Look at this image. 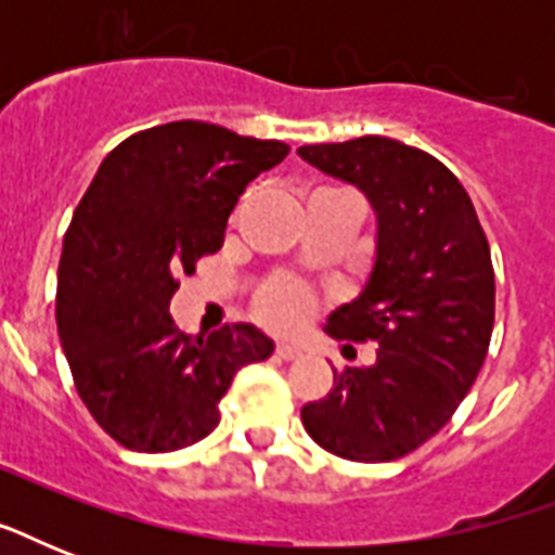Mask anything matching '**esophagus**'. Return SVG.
I'll use <instances>...</instances> for the list:
<instances>
[{"mask_svg":"<svg viewBox=\"0 0 555 555\" xmlns=\"http://www.w3.org/2000/svg\"><path fill=\"white\" fill-rule=\"evenodd\" d=\"M276 357L279 360H296V357H302V348L291 346V343H279Z\"/></svg>","mask_w":555,"mask_h":555,"instance_id":"34e87169","label":"esophagus"}]
</instances>
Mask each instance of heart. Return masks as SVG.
<instances>
[{
    "label": "heart",
    "mask_w": 555,
    "mask_h": 555,
    "mask_svg": "<svg viewBox=\"0 0 555 555\" xmlns=\"http://www.w3.org/2000/svg\"><path fill=\"white\" fill-rule=\"evenodd\" d=\"M311 201H357L337 186H317ZM317 291L294 273H273L253 291V313L273 331H296L317 313Z\"/></svg>",
    "instance_id": "heart-1"
}]
</instances>
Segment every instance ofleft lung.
I'll list each match as a JSON object with an SVG mask.
<instances>
[{"mask_svg":"<svg viewBox=\"0 0 555 555\" xmlns=\"http://www.w3.org/2000/svg\"><path fill=\"white\" fill-rule=\"evenodd\" d=\"M296 152L377 209L371 282L325 328L374 343L377 363L334 369L302 423L331 455L397 461L447 426L481 371L495 322L490 242L461 181L429 152L379 134Z\"/></svg>","mask_w":555,"mask_h":555,"instance_id":"1","label":"left lung"}]
</instances>
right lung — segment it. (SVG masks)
I'll list each match as a JSON object with an SVG mask.
<instances>
[{
    "mask_svg": "<svg viewBox=\"0 0 555 555\" xmlns=\"http://www.w3.org/2000/svg\"><path fill=\"white\" fill-rule=\"evenodd\" d=\"M282 141L176 120L108 152L60 256L56 331L77 395L126 449L176 452L218 426L235 371L273 354L253 325L190 337L169 317L178 279L221 250L253 178L285 160Z\"/></svg>",
    "mask_w": 555,
    "mask_h": 555,
    "instance_id": "obj_1",
    "label": "right lung"
}]
</instances>
